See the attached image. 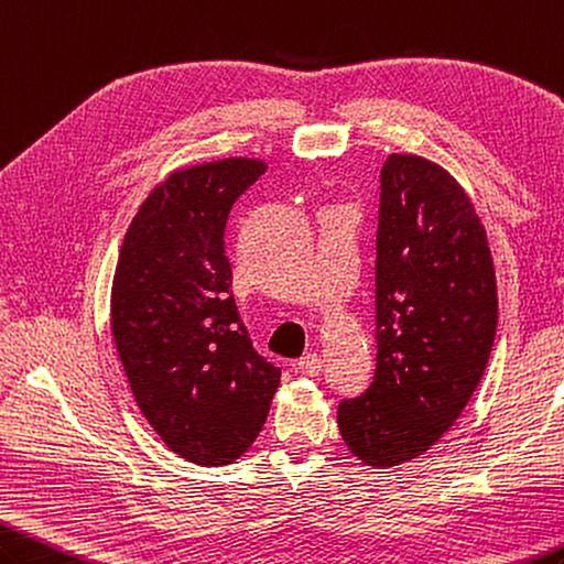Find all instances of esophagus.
<instances>
[{"label":"esophagus","mask_w":564,"mask_h":564,"mask_svg":"<svg viewBox=\"0 0 564 564\" xmlns=\"http://www.w3.org/2000/svg\"><path fill=\"white\" fill-rule=\"evenodd\" d=\"M296 369H299V373H304V377H318L321 369H323V361L316 352H308V355L299 359Z\"/></svg>","instance_id":"1"}]
</instances>
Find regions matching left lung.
<instances>
[{
    "label": "left lung",
    "mask_w": 564,
    "mask_h": 564,
    "mask_svg": "<svg viewBox=\"0 0 564 564\" xmlns=\"http://www.w3.org/2000/svg\"><path fill=\"white\" fill-rule=\"evenodd\" d=\"M377 369L337 405L361 463L422 456L478 388L497 330L490 243L468 193L444 166L391 154L381 169L377 231Z\"/></svg>",
    "instance_id": "obj_1"
}]
</instances>
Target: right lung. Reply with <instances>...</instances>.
Here are the masks:
<instances>
[{"label":"right lung","instance_id":"right-lung-1","mask_svg":"<svg viewBox=\"0 0 564 564\" xmlns=\"http://www.w3.org/2000/svg\"><path fill=\"white\" fill-rule=\"evenodd\" d=\"M268 164L229 156L152 187L122 239L110 330L142 415L173 454L229 466L256 442L280 386L236 311L224 231Z\"/></svg>","mask_w":564,"mask_h":564}]
</instances>
